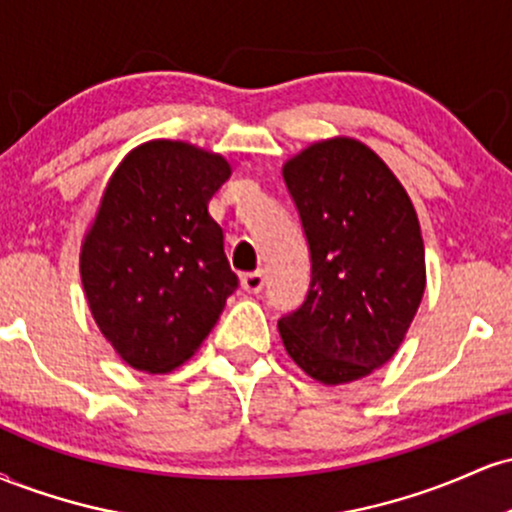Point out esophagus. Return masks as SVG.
<instances>
[{"label":"esophagus","instance_id":"1","mask_svg":"<svg viewBox=\"0 0 512 512\" xmlns=\"http://www.w3.org/2000/svg\"><path fill=\"white\" fill-rule=\"evenodd\" d=\"M240 286H243L248 293H260L264 286V269H257V272H248L240 276Z\"/></svg>","mask_w":512,"mask_h":512}]
</instances>
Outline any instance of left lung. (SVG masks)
I'll return each mask as SVG.
<instances>
[{
	"mask_svg": "<svg viewBox=\"0 0 512 512\" xmlns=\"http://www.w3.org/2000/svg\"><path fill=\"white\" fill-rule=\"evenodd\" d=\"M284 182L313 269L303 305L279 320L281 342L317 383H351L395 356L424 298L419 219L383 158L349 137L289 158Z\"/></svg>",
	"mask_w": 512,
	"mask_h": 512,
	"instance_id": "1",
	"label": "left lung"
}]
</instances>
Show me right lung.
I'll list each match as a JSON object with an SVG mask.
<instances>
[{"label": "right lung", "mask_w": 512, "mask_h": 512, "mask_svg": "<svg viewBox=\"0 0 512 512\" xmlns=\"http://www.w3.org/2000/svg\"><path fill=\"white\" fill-rule=\"evenodd\" d=\"M228 178L226 158L170 139L137 146L110 175L79 267L98 330L132 368L182 366L238 289L209 216Z\"/></svg>", "instance_id": "1"}]
</instances>
